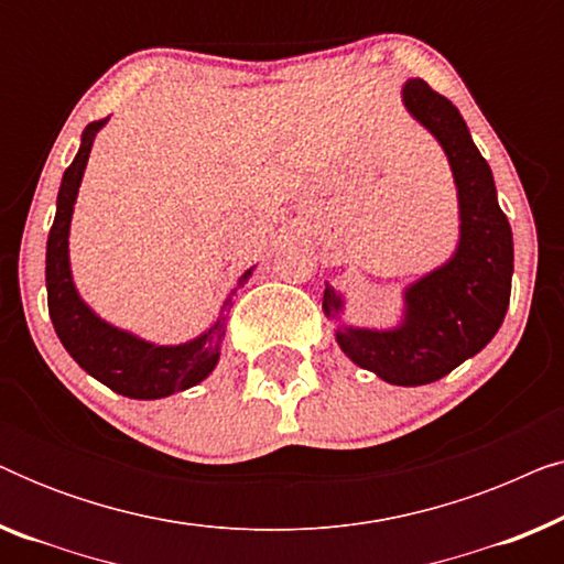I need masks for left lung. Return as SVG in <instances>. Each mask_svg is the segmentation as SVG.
I'll use <instances>...</instances> for the list:
<instances>
[{
	"instance_id": "1",
	"label": "left lung",
	"mask_w": 564,
	"mask_h": 564,
	"mask_svg": "<svg viewBox=\"0 0 564 564\" xmlns=\"http://www.w3.org/2000/svg\"><path fill=\"white\" fill-rule=\"evenodd\" d=\"M408 112L449 156L459 195V246L444 267L405 290V321L392 330L341 326L336 341L354 365L384 382L429 384L475 357L498 334L511 300L513 236L496 182L457 107L423 79L403 87ZM323 311L338 318L341 297L323 292Z\"/></svg>"
}]
</instances>
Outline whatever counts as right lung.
I'll return each mask as SVG.
<instances>
[{
	"label": "right lung",
	"mask_w": 564,
	"mask_h": 564,
	"mask_svg": "<svg viewBox=\"0 0 564 564\" xmlns=\"http://www.w3.org/2000/svg\"><path fill=\"white\" fill-rule=\"evenodd\" d=\"M105 122L107 118L89 122L84 128L79 153H76L72 166L66 169L64 180H61L56 218H53L48 249H45L48 313L61 344L84 372H89L95 380L126 398L156 400L187 390L213 372L220 357V341L226 336L230 297L223 305L220 318L203 336L180 346H156L143 341V338L128 334V330H120L97 318L84 305V300L74 288L72 269H68V226H72L76 192H79L82 174L87 169L91 143H95L97 130ZM249 276L251 269H246L238 284H243Z\"/></svg>",
	"instance_id": "right-lung-1"
}]
</instances>
